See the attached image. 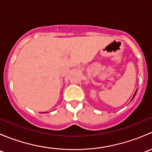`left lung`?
I'll use <instances>...</instances> for the list:
<instances>
[{
	"label": "left lung",
	"mask_w": 152,
	"mask_h": 152,
	"mask_svg": "<svg viewBox=\"0 0 152 152\" xmlns=\"http://www.w3.org/2000/svg\"><path fill=\"white\" fill-rule=\"evenodd\" d=\"M136 93H137V90H136V92H135V93H134V96H133V98H134V96H135Z\"/></svg>",
	"instance_id": "1"
}]
</instances>
